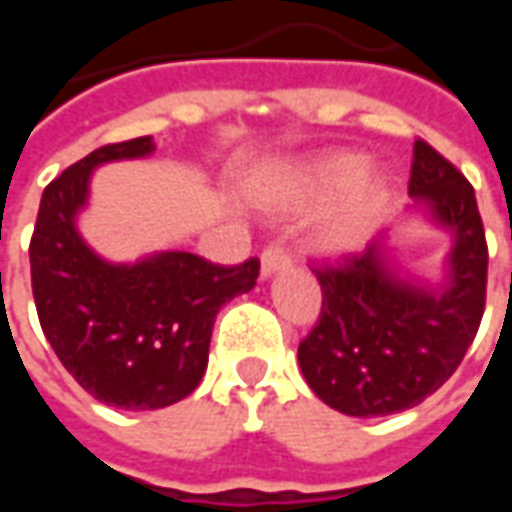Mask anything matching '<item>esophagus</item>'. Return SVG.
Here are the masks:
<instances>
[{
  "label": "esophagus",
  "mask_w": 512,
  "mask_h": 512,
  "mask_svg": "<svg viewBox=\"0 0 512 512\" xmlns=\"http://www.w3.org/2000/svg\"><path fill=\"white\" fill-rule=\"evenodd\" d=\"M290 263H293V257H290V252L285 249V244H279V241L268 244L266 249H263V255H260L263 277H271V274H277V271H285V268H290Z\"/></svg>",
  "instance_id": "obj_1"
}]
</instances>
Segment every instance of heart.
<instances>
[{"mask_svg":"<svg viewBox=\"0 0 512 512\" xmlns=\"http://www.w3.org/2000/svg\"><path fill=\"white\" fill-rule=\"evenodd\" d=\"M362 158L351 153L329 156L315 161L304 175H301L299 194L296 202L301 205H321L329 202L345 189H351L359 175H362ZM356 183V182H355ZM357 184V183H356ZM386 200L384 178H365L354 187V191L343 200V205L323 222L321 244L329 252H351L365 241L367 230L376 222L378 211Z\"/></svg>","mask_w":512,"mask_h":512,"instance_id":"heart-1","label":"heart"}]
</instances>
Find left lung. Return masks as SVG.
I'll list each match as a JSON object with an SVG mask.
<instances>
[{
	"label": "left lung",
	"mask_w": 512,
	"mask_h": 512,
	"mask_svg": "<svg viewBox=\"0 0 512 512\" xmlns=\"http://www.w3.org/2000/svg\"><path fill=\"white\" fill-rule=\"evenodd\" d=\"M408 194L455 235L447 290L400 279L378 244L312 263L323 301L299 365L312 392L348 417L419 406L458 370L483 321L488 244L472 183L417 139Z\"/></svg>",
	"instance_id": "obj_1"
}]
</instances>
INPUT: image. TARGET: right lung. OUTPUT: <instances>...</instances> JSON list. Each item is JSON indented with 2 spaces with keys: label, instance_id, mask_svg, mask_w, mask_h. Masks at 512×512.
Here are the masks:
<instances>
[{
  "label": "right lung",
  "instance_id": "add662e5",
  "mask_svg": "<svg viewBox=\"0 0 512 512\" xmlns=\"http://www.w3.org/2000/svg\"><path fill=\"white\" fill-rule=\"evenodd\" d=\"M153 150L136 136L93 150L51 180L29 241L32 296L62 367L106 406L150 411L191 395L205 376L222 304L255 288L260 260L219 266L191 252H161L112 266L76 233L90 172Z\"/></svg>",
  "mask_w": 512,
  "mask_h": 512
}]
</instances>
